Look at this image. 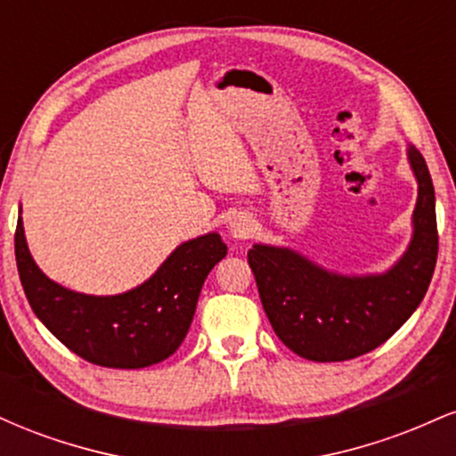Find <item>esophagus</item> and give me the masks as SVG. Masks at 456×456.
Listing matches in <instances>:
<instances>
[{
	"label": "esophagus",
	"instance_id": "34e87169",
	"mask_svg": "<svg viewBox=\"0 0 456 456\" xmlns=\"http://www.w3.org/2000/svg\"><path fill=\"white\" fill-rule=\"evenodd\" d=\"M248 232H250V223L248 221H242V218H238V221L232 223V235L235 240L246 238Z\"/></svg>",
	"mask_w": 456,
	"mask_h": 456
}]
</instances>
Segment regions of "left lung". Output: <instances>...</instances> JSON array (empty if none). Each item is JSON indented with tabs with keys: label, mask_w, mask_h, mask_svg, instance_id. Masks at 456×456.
Returning <instances> with one entry per match:
<instances>
[{
	"label": "left lung",
	"mask_w": 456,
	"mask_h": 456,
	"mask_svg": "<svg viewBox=\"0 0 456 456\" xmlns=\"http://www.w3.org/2000/svg\"><path fill=\"white\" fill-rule=\"evenodd\" d=\"M418 180L411 242L384 274L345 276L282 246L248 250L261 305L276 337L315 362H341L373 352L425 297L437 261L436 191L422 154L407 148Z\"/></svg>",
	"instance_id": "obj_1"
}]
</instances>
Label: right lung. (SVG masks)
I'll list each match as a JSON object with an SVG mask.
<instances>
[{"instance_id":"1","label":"right lung","mask_w":456,"mask_h":456,"mask_svg":"<svg viewBox=\"0 0 456 456\" xmlns=\"http://www.w3.org/2000/svg\"><path fill=\"white\" fill-rule=\"evenodd\" d=\"M14 255L31 311L57 341L92 364L143 369L169 358L184 341L203 281L227 246L218 233L188 240L148 281L118 296L78 294L51 281L31 257L20 216Z\"/></svg>"}]
</instances>
